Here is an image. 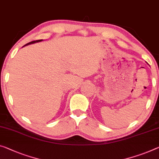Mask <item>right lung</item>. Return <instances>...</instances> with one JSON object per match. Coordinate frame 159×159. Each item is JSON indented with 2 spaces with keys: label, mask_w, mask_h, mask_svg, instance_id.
<instances>
[{
  "label": "right lung",
  "mask_w": 159,
  "mask_h": 159,
  "mask_svg": "<svg viewBox=\"0 0 159 159\" xmlns=\"http://www.w3.org/2000/svg\"><path fill=\"white\" fill-rule=\"evenodd\" d=\"M43 40H34V41H31L30 43H28V44H26V45H25L24 46H25V45H29V44H32V43H38V42H40V41H42Z\"/></svg>",
  "instance_id": "1"
}]
</instances>
